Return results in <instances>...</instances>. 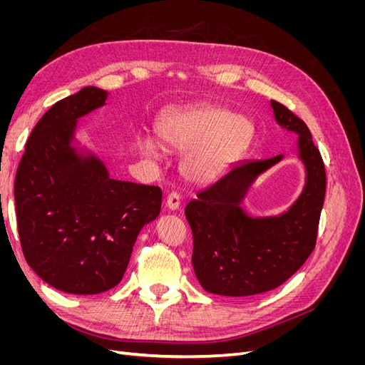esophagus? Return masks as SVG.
<instances>
[{
    "instance_id": "34e87169",
    "label": "esophagus",
    "mask_w": 365,
    "mask_h": 365,
    "mask_svg": "<svg viewBox=\"0 0 365 365\" xmlns=\"http://www.w3.org/2000/svg\"><path fill=\"white\" fill-rule=\"evenodd\" d=\"M180 204H181V196L176 192L169 193L168 200H165V205H168V208L169 210H178Z\"/></svg>"
}]
</instances>
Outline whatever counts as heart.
<instances>
[{
  "mask_svg": "<svg viewBox=\"0 0 365 365\" xmlns=\"http://www.w3.org/2000/svg\"><path fill=\"white\" fill-rule=\"evenodd\" d=\"M157 135L165 149L185 153L181 163L185 180L207 184L244 155L254 137V125L230 109L210 106L164 115L158 121ZM141 149L148 157L158 155L152 138L143 140Z\"/></svg>",
  "mask_w": 365,
  "mask_h": 365,
  "instance_id": "1",
  "label": "heart"
}]
</instances>
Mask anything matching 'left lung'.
Segmentation results:
<instances>
[{"instance_id": "obj_1", "label": "left lung", "mask_w": 365, "mask_h": 365, "mask_svg": "<svg viewBox=\"0 0 365 365\" xmlns=\"http://www.w3.org/2000/svg\"><path fill=\"white\" fill-rule=\"evenodd\" d=\"M277 123L298 135L306 184L279 216L252 217L242 201L259 175L283 155L233 165L185 207L193 233V269L207 292L250 297L279 288L311 256L324 204L326 170L311 130L284 105L271 101Z\"/></svg>"}]
</instances>
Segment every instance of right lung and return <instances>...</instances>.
I'll return each instance as SVG.
<instances>
[{"instance_id":"add662e5","label":"right lung","mask_w":365,"mask_h":365,"mask_svg":"<svg viewBox=\"0 0 365 365\" xmlns=\"http://www.w3.org/2000/svg\"><path fill=\"white\" fill-rule=\"evenodd\" d=\"M96 86L54 103L33 128L15 178L18 233L30 268L76 295L117 286L141 228L157 219L161 189L113 180L74 141L77 120L105 105Z\"/></svg>"}]
</instances>
